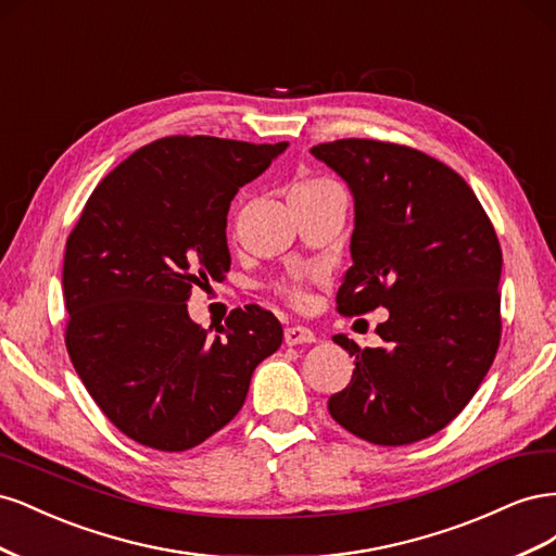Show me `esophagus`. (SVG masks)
<instances>
[{"label": "esophagus", "instance_id": "34e87169", "mask_svg": "<svg viewBox=\"0 0 556 556\" xmlns=\"http://www.w3.org/2000/svg\"><path fill=\"white\" fill-rule=\"evenodd\" d=\"M315 341V333L306 327H288L285 329V343L288 345H304V343H313Z\"/></svg>", "mask_w": 556, "mask_h": 556}]
</instances>
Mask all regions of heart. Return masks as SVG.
I'll return each mask as SVG.
<instances>
[{
  "label": "heart",
  "instance_id": "b5f03b06",
  "mask_svg": "<svg viewBox=\"0 0 556 556\" xmlns=\"http://www.w3.org/2000/svg\"><path fill=\"white\" fill-rule=\"evenodd\" d=\"M325 185H331L329 178H317V176H311V178H299L294 185H292V194H301V192H313V190H319L325 188ZM278 294H282L288 301H292V304H301L304 301L306 292H304V278L301 276H294V278H288L276 285Z\"/></svg>",
  "mask_w": 556,
  "mask_h": 556
}]
</instances>
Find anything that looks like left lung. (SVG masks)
Masks as SVG:
<instances>
[{"label":"left lung","mask_w":556,"mask_h":556,"mask_svg":"<svg viewBox=\"0 0 556 556\" xmlns=\"http://www.w3.org/2000/svg\"><path fill=\"white\" fill-rule=\"evenodd\" d=\"M311 153L355 197L341 315L378 306L380 348L333 341L355 357L329 413L376 445H408L447 427L473 399L501 341V245L468 182L415 148L341 139Z\"/></svg>","instance_id":"left-lung-1"}]
</instances>
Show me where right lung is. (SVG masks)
<instances>
[{
	"mask_svg": "<svg viewBox=\"0 0 556 556\" xmlns=\"http://www.w3.org/2000/svg\"><path fill=\"white\" fill-rule=\"evenodd\" d=\"M288 143L164 137L97 185L66 239L64 343L76 374L127 439L162 452L204 443L241 410L282 327L255 304L217 336L194 325V285L229 271L227 213Z\"/></svg>",
	"mask_w": 556,
	"mask_h": 556,
	"instance_id": "add662e5",
	"label": "right lung"
}]
</instances>
